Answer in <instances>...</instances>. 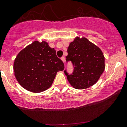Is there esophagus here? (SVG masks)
I'll return each mask as SVG.
<instances>
[{
	"label": "esophagus",
	"mask_w": 127,
	"mask_h": 127,
	"mask_svg": "<svg viewBox=\"0 0 127 127\" xmlns=\"http://www.w3.org/2000/svg\"><path fill=\"white\" fill-rule=\"evenodd\" d=\"M61 60H62V62H63L64 63H65V58H64V57H62V58H61Z\"/></svg>",
	"instance_id": "1"
}]
</instances>
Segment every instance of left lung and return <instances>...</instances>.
I'll return each mask as SVG.
<instances>
[{"label": "left lung", "mask_w": 127, "mask_h": 127, "mask_svg": "<svg viewBox=\"0 0 127 127\" xmlns=\"http://www.w3.org/2000/svg\"><path fill=\"white\" fill-rule=\"evenodd\" d=\"M66 62L71 61L74 71L68 74L64 71L70 85L78 90L95 85L105 69V58L97 46L85 37H76L68 48Z\"/></svg>", "instance_id": "left-lung-1"}]
</instances>
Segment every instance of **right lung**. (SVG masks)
Wrapping results in <instances>:
<instances>
[{
  "label": "right lung",
  "mask_w": 127,
  "mask_h": 127,
  "mask_svg": "<svg viewBox=\"0 0 127 127\" xmlns=\"http://www.w3.org/2000/svg\"><path fill=\"white\" fill-rule=\"evenodd\" d=\"M13 69L16 79L23 88L40 93L51 87L57 73L64 69V64L47 42L36 40L19 53Z\"/></svg>",
  "instance_id": "obj_1"
}]
</instances>
